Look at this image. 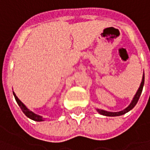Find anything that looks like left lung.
<instances>
[{
	"instance_id": "obj_1",
	"label": "left lung",
	"mask_w": 150,
	"mask_h": 150,
	"mask_svg": "<svg viewBox=\"0 0 150 150\" xmlns=\"http://www.w3.org/2000/svg\"><path fill=\"white\" fill-rule=\"evenodd\" d=\"M144 73L143 75V78H142V81H141V84L139 85L138 91H137L136 94L134 95L133 100H132L131 103L129 104V105L128 106L127 108H125V110H123L121 111H119V112H110V111H107V110H100V109H96L97 112L99 114H100L102 115H105V116H120V115H125V113L129 112V110H131L136 105L137 102L139 100V97L141 96V93H142L143 91V87H144Z\"/></svg>"
}]
</instances>
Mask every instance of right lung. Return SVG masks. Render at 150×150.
<instances>
[{
  "label": "right lung",
  "mask_w": 150,
  "mask_h": 150,
  "mask_svg": "<svg viewBox=\"0 0 150 150\" xmlns=\"http://www.w3.org/2000/svg\"><path fill=\"white\" fill-rule=\"evenodd\" d=\"M13 95L14 97H15V99H16V100L17 102V104H18V105L21 107V110L23 111V113L26 115V116L30 118V120H33L35 121H44V118L42 116H40L39 115H36V114H35L33 111L30 110L28 108L26 107V106L24 105L23 103L21 102V101L20 100L18 99V97L16 96V94L13 92Z\"/></svg>",
  "instance_id": "right-lung-1"
}]
</instances>
